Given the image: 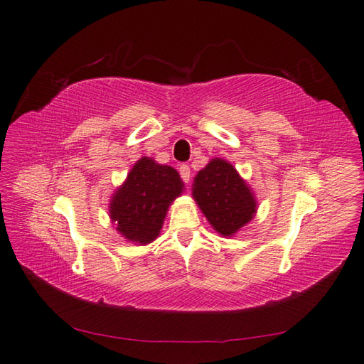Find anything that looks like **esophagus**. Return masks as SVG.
Listing matches in <instances>:
<instances>
[{
    "mask_svg": "<svg viewBox=\"0 0 364 364\" xmlns=\"http://www.w3.org/2000/svg\"><path fill=\"white\" fill-rule=\"evenodd\" d=\"M180 175L184 183H189L191 180V167L188 164H183L180 166Z\"/></svg>",
    "mask_w": 364,
    "mask_h": 364,
    "instance_id": "1",
    "label": "esophagus"
}]
</instances>
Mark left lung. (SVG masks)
<instances>
[{
	"instance_id": "obj_1",
	"label": "left lung",
	"mask_w": 364,
	"mask_h": 364,
	"mask_svg": "<svg viewBox=\"0 0 364 364\" xmlns=\"http://www.w3.org/2000/svg\"><path fill=\"white\" fill-rule=\"evenodd\" d=\"M193 198L217 232L232 235L256 213V200L237 171L223 159H213L196 176Z\"/></svg>"
}]
</instances>
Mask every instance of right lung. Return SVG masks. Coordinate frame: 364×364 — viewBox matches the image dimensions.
<instances>
[{"label":"right lung","instance_id":"1","mask_svg":"<svg viewBox=\"0 0 364 364\" xmlns=\"http://www.w3.org/2000/svg\"><path fill=\"white\" fill-rule=\"evenodd\" d=\"M181 191L175 168L141 158L113 196L109 217L125 239L147 245L158 237L167 208Z\"/></svg>","mask_w":364,"mask_h":364}]
</instances>
